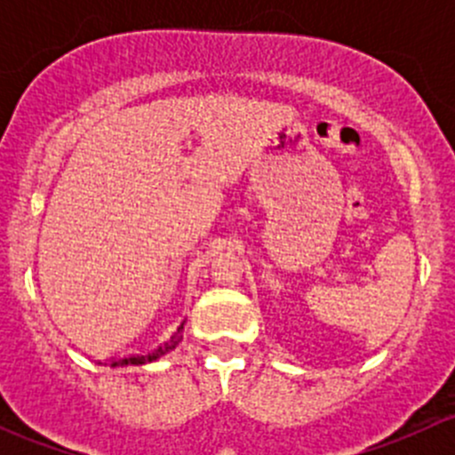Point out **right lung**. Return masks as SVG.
I'll use <instances>...</instances> for the list:
<instances>
[{
  "label": "right lung",
  "mask_w": 455,
  "mask_h": 455,
  "mask_svg": "<svg viewBox=\"0 0 455 455\" xmlns=\"http://www.w3.org/2000/svg\"><path fill=\"white\" fill-rule=\"evenodd\" d=\"M182 330H185V321H182V323L178 325V330H176V332L172 334V339H169V341L164 343V346H158V347H156L154 352H149V355H147V356H134V359H132V363H134V365H140V363H151V361L160 359V356H164V355H167V352L176 350L178 343L182 341Z\"/></svg>",
  "instance_id": "right-lung-1"
}]
</instances>
